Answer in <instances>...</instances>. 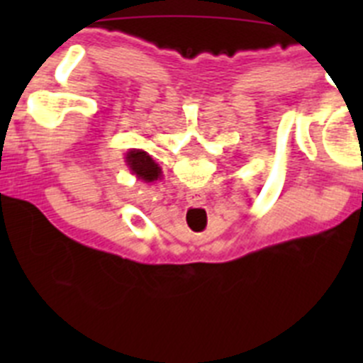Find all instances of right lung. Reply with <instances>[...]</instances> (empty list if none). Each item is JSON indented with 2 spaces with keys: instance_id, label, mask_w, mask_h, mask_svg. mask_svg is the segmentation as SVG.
I'll return each mask as SVG.
<instances>
[{
  "instance_id": "right-lung-1",
  "label": "right lung",
  "mask_w": 363,
  "mask_h": 363,
  "mask_svg": "<svg viewBox=\"0 0 363 363\" xmlns=\"http://www.w3.org/2000/svg\"><path fill=\"white\" fill-rule=\"evenodd\" d=\"M127 163H129L130 171L138 176V178L145 179V182H154L160 176V167L154 163L149 154L143 150H130L127 154Z\"/></svg>"
}]
</instances>
